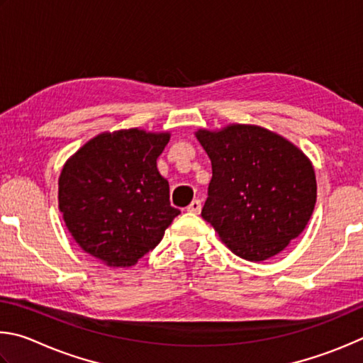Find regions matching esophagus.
I'll use <instances>...</instances> for the list:
<instances>
[{
	"mask_svg": "<svg viewBox=\"0 0 363 363\" xmlns=\"http://www.w3.org/2000/svg\"><path fill=\"white\" fill-rule=\"evenodd\" d=\"M201 208H202V202L199 199H194L191 204L186 207V212H189V213H199Z\"/></svg>",
	"mask_w": 363,
	"mask_h": 363,
	"instance_id": "esophagus-1",
	"label": "esophagus"
}]
</instances>
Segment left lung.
Instances as JSON below:
<instances>
[{
  "label": "left lung",
  "mask_w": 363,
  "mask_h": 363,
  "mask_svg": "<svg viewBox=\"0 0 363 363\" xmlns=\"http://www.w3.org/2000/svg\"><path fill=\"white\" fill-rule=\"evenodd\" d=\"M212 161L202 218L234 255L264 262L304 231L317 199L309 157L262 125L194 133Z\"/></svg>",
  "instance_id": "8db88e82"
}]
</instances>
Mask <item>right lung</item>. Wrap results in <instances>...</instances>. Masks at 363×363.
I'll return each mask as SVG.
<instances>
[{
    "mask_svg": "<svg viewBox=\"0 0 363 363\" xmlns=\"http://www.w3.org/2000/svg\"><path fill=\"white\" fill-rule=\"evenodd\" d=\"M169 140V132L137 127L101 132L63 165L59 211L89 255L125 268L161 242L180 213L156 164Z\"/></svg>",
    "mask_w": 363,
    "mask_h": 363,
    "instance_id": "obj_1",
    "label": "right lung"
}]
</instances>
